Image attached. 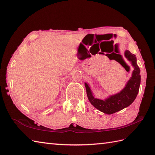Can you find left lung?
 Returning a JSON list of instances; mask_svg holds the SVG:
<instances>
[{
	"mask_svg": "<svg viewBox=\"0 0 155 155\" xmlns=\"http://www.w3.org/2000/svg\"><path fill=\"white\" fill-rule=\"evenodd\" d=\"M124 56L127 60L131 62L134 67V71H133L132 77L128 80L126 86L120 93L112 95L104 101L98 99V98H95L94 97L91 88L88 84L86 83H84L87 94L90 103L98 110L104 113L111 114L128 107L135 100L137 94L139 93L140 84V71L137 63V57L129 51H125ZM115 61L119 62L126 69L125 67L127 66V64L124 61L121 55H120V58H118V60Z\"/></svg>",
	"mask_w": 155,
	"mask_h": 155,
	"instance_id": "1",
	"label": "left lung"
}]
</instances>
